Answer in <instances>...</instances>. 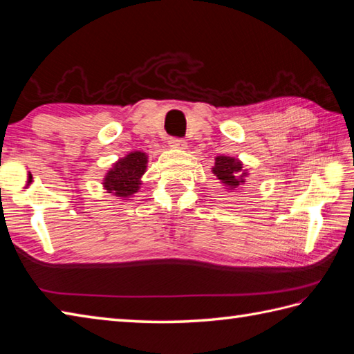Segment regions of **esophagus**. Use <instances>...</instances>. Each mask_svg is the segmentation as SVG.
Wrapping results in <instances>:
<instances>
[{"label": "esophagus", "instance_id": "obj_1", "mask_svg": "<svg viewBox=\"0 0 354 354\" xmlns=\"http://www.w3.org/2000/svg\"><path fill=\"white\" fill-rule=\"evenodd\" d=\"M169 145L173 149H187V141L183 138H170Z\"/></svg>", "mask_w": 354, "mask_h": 354}]
</instances>
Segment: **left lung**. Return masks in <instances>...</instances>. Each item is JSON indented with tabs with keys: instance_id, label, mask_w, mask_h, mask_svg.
I'll use <instances>...</instances> for the list:
<instances>
[{
	"instance_id": "obj_1",
	"label": "left lung",
	"mask_w": 354,
	"mask_h": 354,
	"mask_svg": "<svg viewBox=\"0 0 354 354\" xmlns=\"http://www.w3.org/2000/svg\"><path fill=\"white\" fill-rule=\"evenodd\" d=\"M242 165L243 164L236 158L222 155L216 158L213 173L228 189H237L239 185L245 184V178L248 175Z\"/></svg>"
}]
</instances>
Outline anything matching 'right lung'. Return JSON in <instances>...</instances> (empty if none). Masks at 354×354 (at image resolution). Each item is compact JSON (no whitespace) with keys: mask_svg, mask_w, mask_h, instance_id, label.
Returning a JSON list of instances; mask_svg holds the SVG:
<instances>
[{"mask_svg":"<svg viewBox=\"0 0 354 354\" xmlns=\"http://www.w3.org/2000/svg\"><path fill=\"white\" fill-rule=\"evenodd\" d=\"M147 155L142 152H131L118 160L103 179V187L108 193L118 198H131L140 190L141 176L147 167Z\"/></svg>","mask_w":354,"mask_h":354,"instance_id":"obj_1","label":"right lung"}]
</instances>
